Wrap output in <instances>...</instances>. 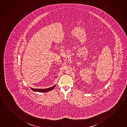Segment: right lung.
<instances>
[{"mask_svg": "<svg viewBox=\"0 0 127 127\" xmlns=\"http://www.w3.org/2000/svg\"><path fill=\"white\" fill-rule=\"evenodd\" d=\"M55 86H56V84L54 86H53V87H51V88H47L46 89H34L33 88H30L32 91H34V92H49V91H51V90H53L55 87Z\"/></svg>", "mask_w": 127, "mask_h": 127, "instance_id": "obj_1", "label": "right lung"}]
</instances>
